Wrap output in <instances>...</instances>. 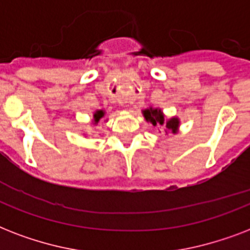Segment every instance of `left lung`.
Here are the masks:
<instances>
[{
  "mask_svg": "<svg viewBox=\"0 0 250 250\" xmlns=\"http://www.w3.org/2000/svg\"><path fill=\"white\" fill-rule=\"evenodd\" d=\"M143 115H144L145 121L150 122L154 127L156 125H165L167 131H171L172 133H176L179 129V119L178 118H170V119H166L162 113L161 109H153V107H149V109L143 110Z\"/></svg>",
  "mask_w": 250,
  "mask_h": 250,
  "instance_id": "left-lung-1",
  "label": "left lung"
}]
</instances>
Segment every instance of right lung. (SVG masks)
I'll return each instance as SVG.
<instances>
[{"mask_svg":"<svg viewBox=\"0 0 250 250\" xmlns=\"http://www.w3.org/2000/svg\"><path fill=\"white\" fill-rule=\"evenodd\" d=\"M104 117H105V111L104 110H96L93 114V125H97Z\"/></svg>","mask_w":250,"mask_h":250,"instance_id":"add662e5","label":"right lung"}]
</instances>
